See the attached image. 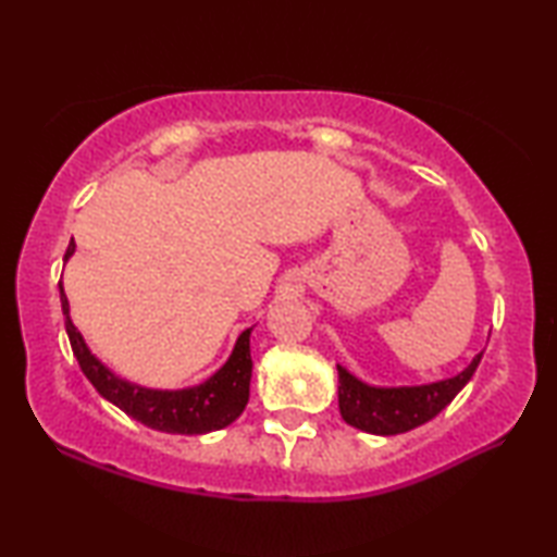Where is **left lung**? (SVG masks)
Wrapping results in <instances>:
<instances>
[{"instance_id": "left-lung-1", "label": "left lung", "mask_w": 557, "mask_h": 557, "mask_svg": "<svg viewBox=\"0 0 557 557\" xmlns=\"http://www.w3.org/2000/svg\"><path fill=\"white\" fill-rule=\"evenodd\" d=\"M482 354L455 379L414 385V388H373L338 366V410L351 428L371 435H400L412 428L425 425L465 388L474 375Z\"/></svg>"}]
</instances>
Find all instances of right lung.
Masks as SVG:
<instances>
[{
    "label": "right lung",
    "mask_w": 557,
    "mask_h": 557,
    "mask_svg": "<svg viewBox=\"0 0 557 557\" xmlns=\"http://www.w3.org/2000/svg\"><path fill=\"white\" fill-rule=\"evenodd\" d=\"M75 243H69L65 260L73 256ZM61 289V309L65 317V332L71 338L73 356L78 358L81 371L96 385V391L115 403L122 412L143 422L147 428L174 432V435H203V432L221 430L238 418L250 398V332H243L235 342V348L228 361L219 373H213L209 381L186 391H147L139 385H129L120 381L115 373H110L96 356L88 351L86 342L73 326L69 317V299Z\"/></svg>",
    "instance_id": "right-lung-1"
}]
</instances>
